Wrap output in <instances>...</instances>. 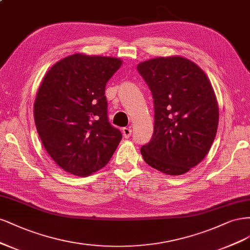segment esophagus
<instances>
[{"label":"esophagus","instance_id":"esophagus-1","mask_svg":"<svg viewBox=\"0 0 250 250\" xmlns=\"http://www.w3.org/2000/svg\"><path fill=\"white\" fill-rule=\"evenodd\" d=\"M123 134L125 136V138H128L132 135V130L131 127H124L123 128Z\"/></svg>","mask_w":250,"mask_h":250}]
</instances>
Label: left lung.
Wrapping results in <instances>:
<instances>
[{
	"mask_svg": "<svg viewBox=\"0 0 250 250\" xmlns=\"http://www.w3.org/2000/svg\"><path fill=\"white\" fill-rule=\"evenodd\" d=\"M137 69L155 104L154 135L141 147L143 160L168 175L186 173L208 155L218 128V102L210 80L196 63L179 55L140 62Z\"/></svg>",
	"mask_w": 250,
	"mask_h": 250,
	"instance_id": "8db88e82",
	"label": "left lung"
}]
</instances>
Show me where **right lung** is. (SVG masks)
<instances>
[{"label": "right lung", "mask_w": 250, "mask_h": 250, "mask_svg": "<svg viewBox=\"0 0 250 250\" xmlns=\"http://www.w3.org/2000/svg\"><path fill=\"white\" fill-rule=\"evenodd\" d=\"M123 60L76 53L47 70L34 102L45 150L64 171L88 176L106 166L122 140L107 116L104 89Z\"/></svg>", "instance_id": "add662e5"}]
</instances>
